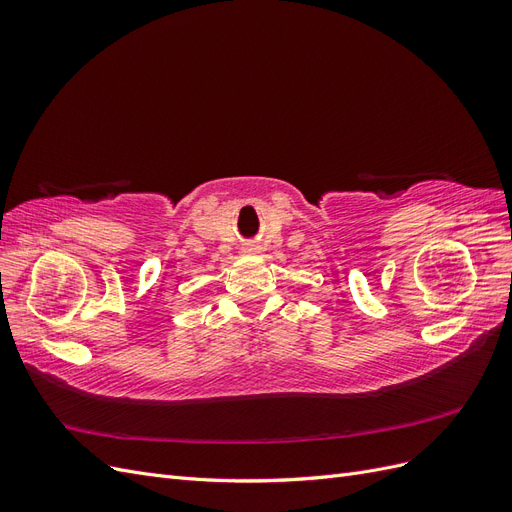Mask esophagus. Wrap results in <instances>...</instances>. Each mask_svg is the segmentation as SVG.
Returning <instances> with one entry per match:
<instances>
[{"label":"esophagus","instance_id":"34e87169","mask_svg":"<svg viewBox=\"0 0 512 512\" xmlns=\"http://www.w3.org/2000/svg\"><path fill=\"white\" fill-rule=\"evenodd\" d=\"M243 252H247V254H256V252H258V245H245V247H243Z\"/></svg>","mask_w":512,"mask_h":512}]
</instances>
